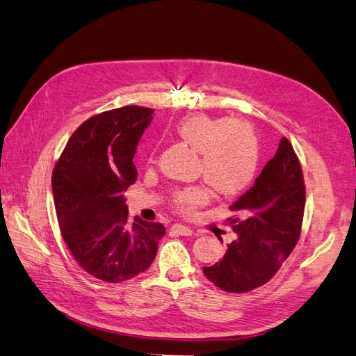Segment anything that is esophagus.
I'll use <instances>...</instances> for the list:
<instances>
[{
    "instance_id": "esophagus-1",
    "label": "esophagus",
    "mask_w": 356,
    "mask_h": 356,
    "mask_svg": "<svg viewBox=\"0 0 356 356\" xmlns=\"http://www.w3.org/2000/svg\"><path fill=\"white\" fill-rule=\"evenodd\" d=\"M171 231H173V232H175V234H177V235H183V236H189V235H192V229H191V227H188V226H183V225H179V223H176V225L171 226Z\"/></svg>"
}]
</instances>
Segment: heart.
I'll return each mask as SVG.
<instances>
[{"instance_id": "b5f03b06", "label": "heart", "mask_w": 356, "mask_h": 356, "mask_svg": "<svg viewBox=\"0 0 356 356\" xmlns=\"http://www.w3.org/2000/svg\"><path fill=\"white\" fill-rule=\"evenodd\" d=\"M176 133L200 152V175L219 192L235 193L253 180L259 165V140L248 122L192 113L177 122ZM210 197L209 186H186L173 193V205L183 214H193Z\"/></svg>"}]
</instances>
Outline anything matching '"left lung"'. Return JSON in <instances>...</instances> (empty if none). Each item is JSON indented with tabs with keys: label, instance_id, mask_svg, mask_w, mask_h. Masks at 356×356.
<instances>
[{
	"label": "left lung",
	"instance_id": "1",
	"mask_svg": "<svg viewBox=\"0 0 356 356\" xmlns=\"http://www.w3.org/2000/svg\"><path fill=\"white\" fill-rule=\"evenodd\" d=\"M305 201L299 158L282 137L254 185L229 207L234 216L227 223L236 238L222 260L202 269L205 277L227 293H247L266 284L300 238Z\"/></svg>",
	"mask_w": 356,
	"mask_h": 356
}]
</instances>
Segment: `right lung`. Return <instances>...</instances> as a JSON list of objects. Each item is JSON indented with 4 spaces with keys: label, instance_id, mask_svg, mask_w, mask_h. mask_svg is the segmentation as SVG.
<instances>
[{
    "label": "right lung",
    "instance_id": "1",
    "mask_svg": "<svg viewBox=\"0 0 356 356\" xmlns=\"http://www.w3.org/2000/svg\"><path fill=\"white\" fill-rule=\"evenodd\" d=\"M154 109L124 106L97 113L74 131L53 170L57 222L72 257L91 277L122 282L154 261L161 223L134 217L124 191L136 181L137 143Z\"/></svg>",
    "mask_w": 356,
    "mask_h": 356
}]
</instances>
